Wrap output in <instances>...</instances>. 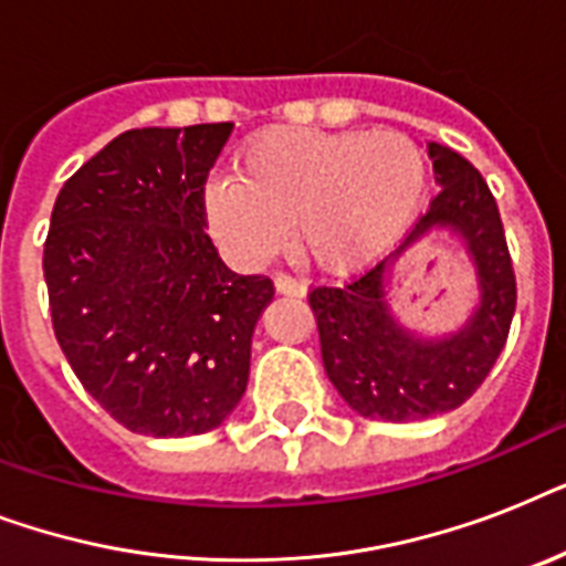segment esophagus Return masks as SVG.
<instances>
[{
	"label": "esophagus",
	"instance_id": "34e87169",
	"mask_svg": "<svg viewBox=\"0 0 566 566\" xmlns=\"http://www.w3.org/2000/svg\"><path fill=\"white\" fill-rule=\"evenodd\" d=\"M275 293H282V296H305V284L291 279V275H279L275 279Z\"/></svg>",
	"mask_w": 566,
	"mask_h": 566
}]
</instances>
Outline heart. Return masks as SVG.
<instances>
[{"label":"heart","instance_id":"obj_1","mask_svg":"<svg viewBox=\"0 0 566 566\" xmlns=\"http://www.w3.org/2000/svg\"><path fill=\"white\" fill-rule=\"evenodd\" d=\"M234 176L205 185L211 238L240 266L296 252L326 275H353L381 258L411 226L429 185L426 155L399 132L282 128L238 155Z\"/></svg>","mask_w":566,"mask_h":566}]
</instances>
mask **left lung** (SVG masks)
Wrapping results in <instances>:
<instances>
[{
  "label": "left lung",
  "instance_id": "8db88e82",
  "mask_svg": "<svg viewBox=\"0 0 566 566\" xmlns=\"http://www.w3.org/2000/svg\"><path fill=\"white\" fill-rule=\"evenodd\" d=\"M440 193L405 243L344 287H314L323 367L344 402L385 422L426 420L467 402L500 358L517 308V282L500 208L488 181L455 149L426 144ZM431 230L455 233L474 261L480 305L468 323L440 338H422L389 308V270L405 248Z\"/></svg>",
  "mask_w": 566,
  "mask_h": 566
}]
</instances>
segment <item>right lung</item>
Wrapping results in <instances>:
<instances>
[{
    "instance_id": "1",
    "label": "right lung",
    "mask_w": 566,
    "mask_h": 566,
    "mask_svg": "<svg viewBox=\"0 0 566 566\" xmlns=\"http://www.w3.org/2000/svg\"><path fill=\"white\" fill-rule=\"evenodd\" d=\"M231 128H132L52 208L43 275L57 344L84 390L137 434H202L247 394L273 282L231 273L202 211Z\"/></svg>"
}]
</instances>
